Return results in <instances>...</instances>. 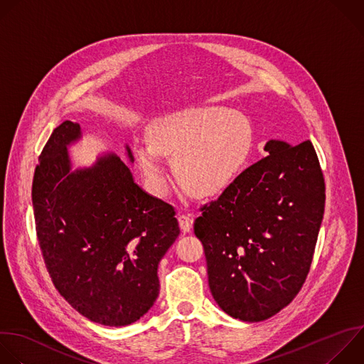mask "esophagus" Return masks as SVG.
Listing matches in <instances>:
<instances>
[{
  "label": "esophagus",
  "mask_w": 364,
  "mask_h": 364,
  "mask_svg": "<svg viewBox=\"0 0 364 364\" xmlns=\"http://www.w3.org/2000/svg\"><path fill=\"white\" fill-rule=\"evenodd\" d=\"M177 218H178V223H180V228H181L184 232H187V231L191 230V227H193V217H191L190 214H186V213L180 211V213L177 214Z\"/></svg>",
  "instance_id": "34e87169"
}]
</instances>
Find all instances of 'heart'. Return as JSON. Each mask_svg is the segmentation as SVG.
I'll use <instances>...</instances> for the list:
<instances>
[{
	"label": "heart",
	"mask_w": 364,
	"mask_h": 364,
	"mask_svg": "<svg viewBox=\"0 0 364 364\" xmlns=\"http://www.w3.org/2000/svg\"><path fill=\"white\" fill-rule=\"evenodd\" d=\"M150 140L136 143L141 171L154 193L167 187L163 157L171 159L178 183L200 197L227 190L246 168L255 132L249 119L223 107H196L157 118Z\"/></svg>",
	"instance_id": "obj_1"
}]
</instances>
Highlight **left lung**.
I'll use <instances>...</instances> for the list:
<instances>
[{
	"label": "left lung",
	"instance_id": "8db88e82",
	"mask_svg": "<svg viewBox=\"0 0 364 364\" xmlns=\"http://www.w3.org/2000/svg\"><path fill=\"white\" fill-rule=\"evenodd\" d=\"M264 150L267 157L194 220L211 294L243 321L266 320L297 296L324 214L326 184L311 141L290 147L272 140Z\"/></svg>",
	"mask_w": 364,
	"mask_h": 364
}]
</instances>
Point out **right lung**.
Returning <instances> with one entry per match:
<instances>
[{
  "instance_id": "1",
  "label": "right lung",
  "mask_w": 364,
  "mask_h": 364,
  "mask_svg": "<svg viewBox=\"0 0 364 364\" xmlns=\"http://www.w3.org/2000/svg\"><path fill=\"white\" fill-rule=\"evenodd\" d=\"M80 134L64 121L40 154L31 190L38 245L55 289L80 314L127 326L154 304L157 267L180 227L174 207L143 191L114 154L71 173L67 146Z\"/></svg>"
}]
</instances>
